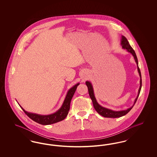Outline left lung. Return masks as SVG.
I'll return each instance as SVG.
<instances>
[{
  "mask_svg": "<svg viewBox=\"0 0 157 157\" xmlns=\"http://www.w3.org/2000/svg\"><path fill=\"white\" fill-rule=\"evenodd\" d=\"M121 45L122 46V48L124 49H126L127 51L128 52L131 53L132 56H134L135 61L137 65V69H138V72L139 73L140 77V86L138 90V95L136 98V99H135L134 103L133 105L128 108L126 110H121V111H113L112 109L106 108L103 107L102 106H101L98 103L95 97V94H94V91L93 89V86L92 83L90 81H86V85L88 86V92H89V95H90V98L92 99V103L94 107L95 108V109L97 111V112L101 115H102V117H105V118H120L122 116L125 115L127 113L131 111V109L133 108V106H134L135 102H136V100L138 99V98L139 97L140 91L141 90V86H142V79H141V71L140 69L138 67V59L136 55V53L135 52L134 50L132 49V48L131 46V45H129L127 38L122 36L121 37Z\"/></svg>",
  "mask_w": 157,
  "mask_h": 157,
  "instance_id": "8db88e82",
  "label": "left lung"
}]
</instances>
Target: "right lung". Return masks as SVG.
<instances>
[{
    "label": "right lung",
    "mask_w": 157,
    "mask_h": 157,
    "mask_svg": "<svg viewBox=\"0 0 157 157\" xmlns=\"http://www.w3.org/2000/svg\"><path fill=\"white\" fill-rule=\"evenodd\" d=\"M79 85V83H78L69 90L67 91L65 98L64 99V101L63 102V104L61 106V107L56 112L50 115H39L37 113L27 112L20 105H19L21 106V108L22 109L24 112L30 118L31 120L34 121L35 122L44 125L53 124L64 120L67 117L70 109V104H71V99L75 94L77 86Z\"/></svg>",
    "instance_id": "obj_1"
}]
</instances>
